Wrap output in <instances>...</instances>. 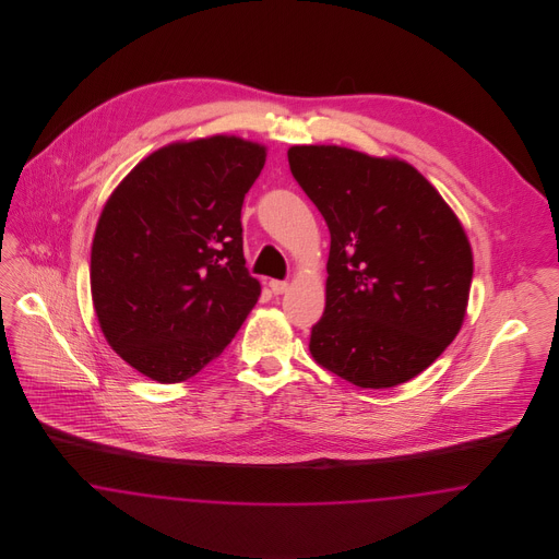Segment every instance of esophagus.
<instances>
[{"label":"esophagus","mask_w":559,"mask_h":559,"mask_svg":"<svg viewBox=\"0 0 559 559\" xmlns=\"http://www.w3.org/2000/svg\"><path fill=\"white\" fill-rule=\"evenodd\" d=\"M270 289L274 295H283L289 289V283L287 281H270Z\"/></svg>","instance_id":"obj_1"}]
</instances>
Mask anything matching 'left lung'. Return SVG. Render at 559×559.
<instances>
[{"label": "left lung", "mask_w": 559, "mask_h": 559, "mask_svg": "<svg viewBox=\"0 0 559 559\" xmlns=\"http://www.w3.org/2000/svg\"><path fill=\"white\" fill-rule=\"evenodd\" d=\"M287 155L331 233L312 358L358 388L417 377L465 319L474 258L461 222L404 160L342 146H292Z\"/></svg>", "instance_id": "obj_1"}]
</instances>
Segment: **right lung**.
Instances as JSON below:
<instances>
[{
	"label": "right lung",
	"mask_w": 559,
	"mask_h": 559,
	"mask_svg": "<svg viewBox=\"0 0 559 559\" xmlns=\"http://www.w3.org/2000/svg\"><path fill=\"white\" fill-rule=\"evenodd\" d=\"M266 148L235 135L163 146L115 188L92 242V299L135 371L180 383L201 371L260 297L240 210Z\"/></svg>",
	"instance_id": "add662e5"
}]
</instances>
